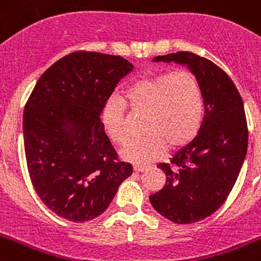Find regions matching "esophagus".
Segmentation results:
<instances>
[{"label": "esophagus", "mask_w": 261, "mask_h": 261, "mask_svg": "<svg viewBox=\"0 0 261 261\" xmlns=\"http://www.w3.org/2000/svg\"><path fill=\"white\" fill-rule=\"evenodd\" d=\"M146 169H149L146 165H134V172H145Z\"/></svg>", "instance_id": "1"}]
</instances>
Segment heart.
I'll use <instances>...</instances> for the list:
<instances>
[{
    "instance_id": "b5f03b06",
    "label": "heart",
    "mask_w": 261,
    "mask_h": 261,
    "mask_svg": "<svg viewBox=\"0 0 261 261\" xmlns=\"http://www.w3.org/2000/svg\"><path fill=\"white\" fill-rule=\"evenodd\" d=\"M133 111L145 112L143 134L130 138L120 149L128 163L146 164L163 154L165 147L184 146L198 134L203 120V96L198 81L188 71L159 74L134 83L124 92ZM102 124L115 142L127 137L124 111L111 98L102 108Z\"/></svg>"
}]
</instances>
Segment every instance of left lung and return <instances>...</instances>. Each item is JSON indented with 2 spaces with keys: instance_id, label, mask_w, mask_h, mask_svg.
Instances as JSON below:
<instances>
[{
  "instance_id": "8db88e82",
  "label": "left lung",
  "mask_w": 261,
  "mask_h": 261,
  "mask_svg": "<svg viewBox=\"0 0 261 261\" xmlns=\"http://www.w3.org/2000/svg\"><path fill=\"white\" fill-rule=\"evenodd\" d=\"M153 62L187 67L202 90L204 118L196 137L174 153L171 164H159L167 181L149 199L172 222H198L222 206L243 168L248 149L243 98L222 69L199 55L180 51Z\"/></svg>"
}]
</instances>
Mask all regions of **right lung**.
Listing matches in <instances>:
<instances>
[{
    "label": "right lung",
    "mask_w": 261,
    "mask_h": 261,
    "mask_svg": "<svg viewBox=\"0 0 261 261\" xmlns=\"http://www.w3.org/2000/svg\"><path fill=\"white\" fill-rule=\"evenodd\" d=\"M133 70L122 57L73 53L43 73L27 101L22 135L31 181L62 218L85 222L102 214L133 173L131 164L118 161L100 120Z\"/></svg>",
    "instance_id": "add662e5"
}]
</instances>
